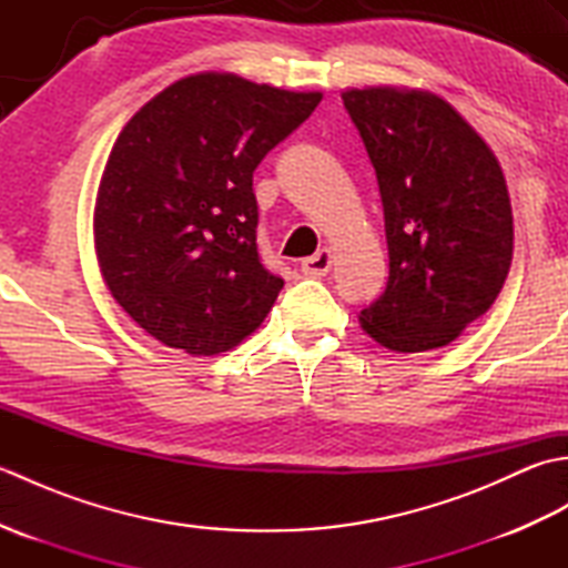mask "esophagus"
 Listing matches in <instances>:
<instances>
[{"label":"esophagus","mask_w":568,"mask_h":568,"mask_svg":"<svg viewBox=\"0 0 568 568\" xmlns=\"http://www.w3.org/2000/svg\"><path fill=\"white\" fill-rule=\"evenodd\" d=\"M332 268V251L329 248H320L315 256H310L303 261V273L310 277H322L327 275Z\"/></svg>","instance_id":"obj_1"}]
</instances>
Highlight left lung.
<instances>
[{
    "instance_id": "8db88e82",
    "label": "left lung",
    "mask_w": 568,
    "mask_h": 568,
    "mask_svg": "<svg viewBox=\"0 0 568 568\" xmlns=\"http://www.w3.org/2000/svg\"><path fill=\"white\" fill-rule=\"evenodd\" d=\"M376 168L390 275L361 327L397 354L452 344L486 315L513 261V210L496 153L439 94L346 90Z\"/></svg>"
}]
</instances>
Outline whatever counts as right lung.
Returning a JSON list of instances; mask_svg holds the SVG:
<instances>
[{"label": "right lung", "instance_id": "right-lung-1", "mask_svg": "<svg viewBox=\"0 0 568 568\" xmlns=\"http://www.w3.org/2000/svg\"><path fill=\"white\" fill-rule=\"evenodd\" d=\"M320 100L197 72L129 119L100 180L94 251L112 297L153 339L214 356L261 327L283 277L258 258L253 171Z\"/></svg>", "mask_w": 568, "mask_h": 568}]
</instances>
